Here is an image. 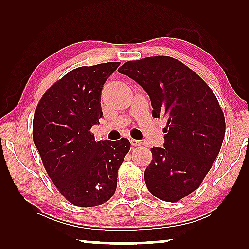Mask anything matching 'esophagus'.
<instances>
[{
	"mask_svg": "<svg viewBox=\"0 0 249 249\" xmlns=\"http://www.w3.org/2000/svg\"><path fill=\"white\" fill-rule=\"evenodd\" d=\"M130 144H131L132 146H134V147H137V146H141V145H142V142L138 141V139L131 138V139H130Z\"/></svg>",
	"mask_w": 249,
	"mask_h": 249,
	"instance_id": "34e87169",
	"label": "esophagus"
}]
</instances>
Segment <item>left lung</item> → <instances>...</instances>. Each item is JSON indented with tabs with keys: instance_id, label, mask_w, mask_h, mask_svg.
<instances>
[{
	"instance_id": "1",
	"label": "left lung",
	"mask_w": 249,
	"mask_h": 249,
	"mask_svg": "<svg viewBox=\"0 0 249 249\" xmlns=\"http://www.w3.org/2000/svg\"><path fill=\"white\" fill-rule=\"evenodd\" d=\"M118 71L149 95L153 117L168 119L164 145L151 148L144 177L152 195L178 202L200 186L222 146L226 120L219 101L198 74L173 57L128 61Z\"/></svg>"
}]
</instances>
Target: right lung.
Segmentation results:
<instances>
[{"mask_svg":"<svg viewBox=\"0 0 249 249\" xmlns=\"http://www.w3.org/2000/svg\"><path fill=\"white\" fill-rule=\"evenodd\" d=\"M119 64L71 70L44 93L34 114L33 139L44 168L76 206H97L113 196L118 170L130 149L127 138L96 142L90 131L103 115L102 87Z\"/></svg>","mask_w":249,"mask_h":249,"instance_id":"obj_1","label":"right lung"}]
</instances>
